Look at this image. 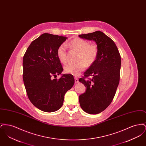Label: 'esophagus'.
Instances as JSON below:
<instances>
[{
  "label": "esophagus",
  "instance_id": "esophagus-1",
  "mask_svg": "<svg viewBox=\"0 0 146 146\" xmlns=\"http://www.w3.org/2000/svg\"><path fill=\"white\" fill-rule=\"evenodd\" d=\"M74 79H75V83H79V80H78V77L76 76H74Z\"/></svg>",
  "mask_w": 146,
  "mask_h": 146
}]
</instances>
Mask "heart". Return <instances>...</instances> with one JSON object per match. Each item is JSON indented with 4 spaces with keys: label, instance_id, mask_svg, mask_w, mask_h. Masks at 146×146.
<instances>
[{
    "label": "heart",
    "instance_id": "b5f03b06",
    "mask_svg": "<svg viewBox=\"0 0 146 146\" xmlns=\"http://www.w3.org/2000/svg\"><path fill=\"white\" fill-rule=\"evenodd\" d=\"M68 45L72 49L79 51L78 62L67 64L64 70L66 73L72 75H78L85 70L86 66H91L96 61L98 55V49L96 44H90L88 40L80 38H76L69 42ZM57 56L62 63L67 62V46L65 44H61L57 49Z\"/></svg>",
    "mask_w": 146,
    "mask_h": 146
}]
</instances>
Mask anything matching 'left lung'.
Here are the masks:
<instances>
[{
	"label": "left lung",
	"instance_id": "left-lung-1",
	"mask_svg": "<svg viewBox=\"0 0 146 146\" xmlns=\"http://www.w3.org/2000/svg\"><path fill=\"white\" fill-rule=\"evenodd\" d=\"M79 36L94 40L98 49L96 61L79 79L86 88L79 97L81 108L89 114H96L105 110L115 96L120 80L121 57L114 42L101 31Z\"/></svg>",
	"mask_w": 146,
	"mask_h": 146
}]
</instances>
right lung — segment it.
Listing matches in <instances>:
<instances>
[{
  "label": "right lung",
  "mask_w": 146,
  "mask_h": 146,
  "mask_svg": "<svg viewBox=\"0 0 146 146\" xmlns=\"http://www.w3.org/2000/svg\"><path fill=\"white\" fill-rule=\"evenodd\" d=\"M67 39L64 36L44 33L31 42L23 58V80L28 98L45 112L58 110L64 96L74 84L73 75L57 76L63 71L57 49Z\"/></svg>",
  "instance_id": "add662e5"
}]
</instances>
